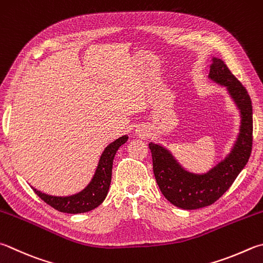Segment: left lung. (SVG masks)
<instances>
[{
    "instance_id": "obj_1",
    "label": "left lung",
    "mask_w": 263,
    "mask_h": 263,
    "mask_svg": "<svg viewBox=\"0 0 263 263\" xmlns=\"http://www.w3.org/2000/svg\"><path fill=\"white\" fill-rule=\"evenodd\" d=\"M209 78L226 86L240 110V132L230 154L207 174L197 175L181 168L165 148L153 142L149 144L153 171L162 194L176 207L187 211L211 206L217 201L245 168L252 152L253 110L246 88L227 64L216 57L213 59Z\"/></svg>"
}]
</instances>
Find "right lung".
<instances>
[{
  "instance_id": "1",
  "label": "right lung",
  "mask_w": 263,
  "mask_h": 263,
  "mask_svg": "<svg viewBox=\"0 0 263 263\" xmlns=\"http://www.w3.org/2000/svg\"><path fill=\"white\" fill-rule=\"evenodd\" d=\"M126 141L127 136H123L106 147V149L103 151L101 157H100L98 168L92 181L82 192L70 195V197H52V195L45 194L35 189H33V191L41 200H44L47 204H49L50 207L59 212L79 214L93 211L94 208L100 206L107 197L111 181L114 157H115L118 148L125 144Z\"/></svg>"
}]
</instances>
